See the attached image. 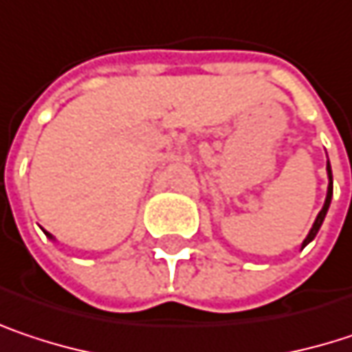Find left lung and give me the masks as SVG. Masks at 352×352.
<instances>
[{"label": "left lung", "mask_w": 352, "mask_h": 352, "mask_svg": "<svg viewBox=\"0 0 352 352\" xmlns=\"http://www.w3.org/2000/svg\"><path fill=\"white\" fill-rule=\"evenodd\" d=\"M327 175H329L327 199H324V206H322V209L318 211V215H316V219H314V223H312V228H310L308 236L304 238L302 248L304 245H308L310 241L316 238V234H318V230H320V226H322V221H324V217H327V211H329V208H331V199H333V169H331V163H327Z\"/></svg>", "instance_id": "8db88e82"}]
</instances>
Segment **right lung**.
Wrapping results in <instances>:
<instances>
[{
	"label": "right lung",
	"mask_w": 352,
	"mask_h": 352,
	"mask_svg": "<svg viewBox=\"0 0 352 352\" xmlns=\"http://www.w3.org/2000/svg\"><path fill=\"white\" fill-rule=\"evenodd\" d=\"M44 234H46V236H48V238H50V240H52V241H56V238H54L52 234H48V232H44Z\"/></svg>",
	"instance_id": "right-lung-1"
}]
</instances>
